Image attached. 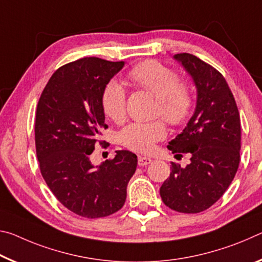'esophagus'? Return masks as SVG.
Instances as JSON below:
<instances>
[{
	"label": "esophagus",
	"mask_w": 262,
	"mask_h": 262,
	"mask_svg": "<svg viewBox=\"0 0 262 262\" xmlns=\"http://www.w3.org/2000/svg\"><path fill=\"white\" fill-rule=\"evenodd\" d=\"M152 162V159L148 157H138V165L140 167H144V166H147Z\"/></svg>",
	"instance_id": "obj_1"
}]
</instances>
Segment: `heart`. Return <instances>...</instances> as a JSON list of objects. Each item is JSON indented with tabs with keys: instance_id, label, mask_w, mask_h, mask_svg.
<instances>
[{
	"instance_id": "1",
	"label": "heart",
	"mask_w": 262,
	"mask_h": 262,
	"mask_svg": "<svg viewBox=\"0 0 262 262\" xmlns=\"http://www.w3.org/2000/svg\"><path fill=\"white\" fill-rule=\"evenodd\" d=\"M128 79L137 87L147 91L158 100L161 116L171 125H180L189 118L194 98L189 87L179 83L177 73L156 60H146L131 68ZM105 115L114 122H122L126 115V93L121 83L113 81L104 89L102 97ZM166 137V127L161 122L151 124L134 123L121 132L124 146L136 152H149L157 141Z\"/></svg>"
}]
</instances>
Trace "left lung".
<instances>
[{"mask_svg": "<svg viewBox=\"0 0 262 262\" xmlns=\"http://www.w3.org/2000/svg\"><path fill=\"white\" fill-rule=\"evenodd\" d=\"M196 87V106L187 126L169 141L173 153H190V164H171L160 196L183 213L204 211L232 182L240 161V117L233 94L220 72L189 53L173 57ZM179 156V154H178Z\"/></svg>", "mask_w": 262, "mask_h": 262, "instance_id": "left-lung-1", "label": "left lung"}]
</instances>
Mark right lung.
Segmentation results:
<instances>
[{
	"label": "right lung",
	"mask_w": 262,
	"mask_h": 262,
	"mask_svg": "<svg viewBox=\"0 0 262 262\" xmlns=\"http://www.w3.org/2000/svg\"><path fill=\"white\" fill-rule=\"evenodd\" d=\"M124 61L88 57L53 73L37 105L34 139L42 178L63 207L87 218L106 217L125 203L137 156L116 151L94 166L91 156L105 116L102 97Z\"/></svg>",
	"instance_id": "obj_1"
}]
</instances>
